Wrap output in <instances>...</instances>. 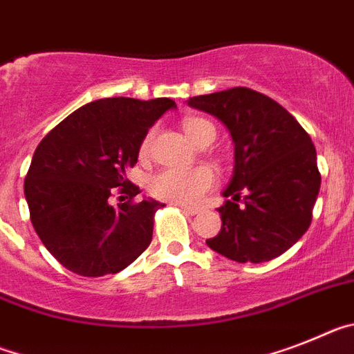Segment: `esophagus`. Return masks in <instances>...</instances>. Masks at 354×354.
Wrapping results in <instances>:
<instances>
[{"instance_id":"34e87169","label":"esophagus","mask_w":354,"mask_h":354,"mask_svg":"<svg viewBox=\"0 0 354 354\" xmlns=\"http://www.w3.org/2000/svg\"><path fill=\"white\" fill-rule=\"evenodd\" d=\"M176 207H180L181 210L185 212V214H189V215L199 214V208L198 207H189V205H176Z\"/></svg>"}]
</instances>
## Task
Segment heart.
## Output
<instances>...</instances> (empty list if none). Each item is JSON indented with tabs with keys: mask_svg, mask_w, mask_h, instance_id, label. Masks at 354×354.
<instances>
[{
	"mask_svg": "<svg viewBox=\"0 0 354 354\" xmlns=\"http://www.w3.org/2000/svg\"><path fill=\"white\" fill-rule=\"evenodd\" d=\"M181 126L187 137L198 146L208 139L214 140L215 137V126L203 118H185ZM151 139L153 130H149L140 140V156H146L149 153ZM214 183L215 173L207 165L192 169L169 167L153 174L149 180V192L156 199L174 203V205H196L203 198V194L214 187Z\"/></svg>",
	"mask_w": 354,
	"mask_h": 354,
	"instance_id": "b5f03b06",
	"label": "heart"
}]
</instances>
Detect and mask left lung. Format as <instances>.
I'll list each match as a JSON object with an SVG mask.
<instances>
[{"mask_svg":"<svg viewBox=\"0 0 354 354\" xmlns=\"http://www.w3.org/2000/svg\"><path fill=\"white\" fill-rule=\"evenodd\" d=\"M192 109L219 119L235 144V167L217 208L221 232L210 250L239 263H262L283 254L305 235L321 187L310 135L279 103L251 91L190 97Z\"/></svg>","mask_w":354,"mask_h":354,"instance_id":"left-lung-1","label":"left lung"}]
</instances>
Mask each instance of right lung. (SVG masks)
Returning a JSON list of instances; mask_svg holds the SVG:
<instances>
[{
  "instance_id": "right-lung-1",
  "label": "right lung",
  "mask_w": 354,
  "mask_h": 354,
  "mask_svg": "<svg viewBox=\"0 0 354 354\" xmlns=\"http://www.w3.org/2000/svg\"><path fill=\"white\" fill-rule=\"evenodd\" d=\"M171 109L176 103L169 97L92 101L37 146L24 178L30 219L66 269L88 278L115 274L151 244L155 212L165 205L133 201L140 190L126 180V169L137 164L147 130ZM115 194L127 201L113 205Z\"/></svg>"
}]
</instances>
